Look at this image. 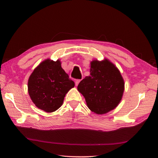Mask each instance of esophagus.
<instances>
[{
  "label": "esophagus",
  "instance_id": "1",
  "mask_svg": "<svg viewBox=\"0 0 158 158\" xmlns=\"http://www.w3.org/2000/svg\"><path fill=\"white\" fill-rule=\"evenodd\" d=\"M80 81H81L80 79H76V80L75 81V85H76V86L78 85V84L79 83Z\"/></svg>",
  "mask_w": 158,
  "mask_h": 158
}]
</instances>
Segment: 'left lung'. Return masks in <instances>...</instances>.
Segmentation results:
<instances>
[{
	"instance_id": "1",
	"label": "left lung",
	"mask_w": 158,
	"mask_h": 158,
	"mask_svg": "<svg viewBox=\"0 0 158 158\" xmlns=\"http://www.w3.org/2000/svg\"><path fill=\"white\" fill-rule=\"evenodd\" d=\"M87 107L98 114L114 109L122 99L124 82L119 70L108 59L91 62L90 75L77 86Z\"/></svg>"
}]
</instances>
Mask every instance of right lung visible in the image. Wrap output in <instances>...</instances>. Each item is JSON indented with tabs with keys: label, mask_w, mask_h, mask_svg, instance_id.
I'll list each match as a JSON object with an SVG mask.
<instances>
[{
	"label": "right lung",
	"mask_w": 158,
	"mask_h": 158,
	"mask_svg": "<svg viewBox=\"0 0 158 158\" xmlns=\"http://www.w3.org/2000/svg\"><path fill=\"white\" fill-rule=\"evenodd\" d=\"M75 83L61 67L59 60L47 59L33 71L28 80V93L40 109L52 112L63 103L65 95Z\"/></svg>",
	"instance_id": "add662e5"
}]
</instances>
